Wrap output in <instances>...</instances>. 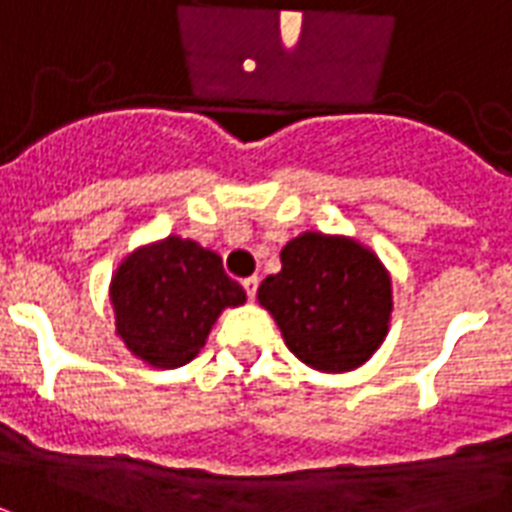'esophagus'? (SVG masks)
Wrapping results in <instances>:
<instances>
[{
  "label": "esophagus",
  "instance_id": "1",
  "mask_svg": "<svg viewBox=\"0 0 512 512\" xmlns=\"http://www.w3.org/2000/svg\"><path fill=\"white\" fill-rule=\"evenodd\" d=\"M243 288H245V293H248V296L253 299V296H256V291H259V277H256V275L245 277Z\"/></svg>",
  "mask_w": 512,
  "mask_h": 512
}]
</instances>
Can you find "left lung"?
Here are the masks:
<instances>
[{"mask_svg": "<svg viewBox=\"0 0 512 512\" xmlns=\"http://www.w3.org/2000/svg\"><path fill=\"white\" fill-rule=\"evenodd\" d=\"M283 269L259 285L288 350L307 366L342 374L366 363L387 336L390 275L355 240L304 232L280 253Z\"/></svg>", "mask_w": 512, "mask_h": 512, "instance_id": "8db88e82", "label": "left lung"}]
</instances>
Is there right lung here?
I'll use <instances>...</instances> for the list:
<instances>
[{"label":"right lung","mask_w":512,"mask_h":512,"mask_svg":"<svg viewBox=\"0 0 512 512\" xmlns=\"http://www.w3.org/2000/svg\"><path fill=\"white\" fill-rule=\"evenodd\" d=\"M109 293L122 342L157 368L189 363L221 310L245 301L243 285L224 272L221 256L176 235L130 253Z\"/></svg>","instance_id":"right-lung-1"}]
</instances>
